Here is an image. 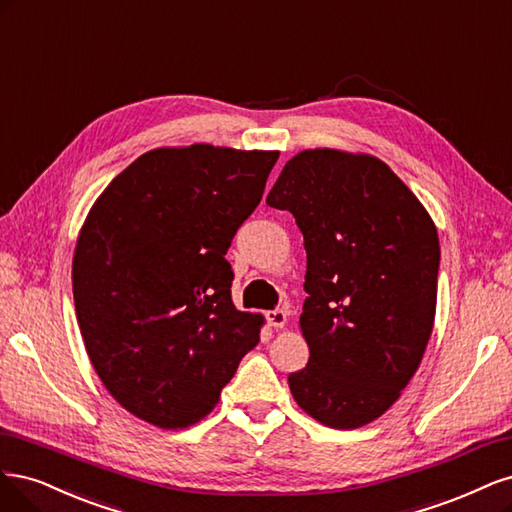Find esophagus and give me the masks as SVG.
I'll return each instance as SVG.
<instances>
[{
  "label": "esophagus",
  "instance_id": "esophagus-1",
  "mask_svg": "<svg viewBox=\"0 0 512 512\" xmlns=\"http://www.w3.org/2000/svg\"><path fill=\"white\" fill-rule=\"evenodd\" d=\"M266 319L272 327H283L287 323V312L280 310V308H274V310L266 312Z\"/></svg>",
  "mask_w": 512,
  "mask_h": 512
}]
</instances>
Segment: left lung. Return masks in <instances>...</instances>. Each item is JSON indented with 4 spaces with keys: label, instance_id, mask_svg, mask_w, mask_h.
I'll list each match as a JSON object with an SVG mask.
<instances>
[{
    "label": "left lung",
    "instance_id": "obj_1",
    "mask_svg": "<svg viewBox=\"0 0 512 512\" xmlns=\"http://www.w3.org/2000/svg\"><path fill=\"white\" fill-rule=\"evenodd\" d=\"M266 202L293 214L306 249L310 357L289 374L291 393L323 425L355 430L421 364L436 315V227L387 163L332 148L287 161Z\"/></svg>",
    "mask_w": 512,
    "mask_h": 512
}]
</instances>
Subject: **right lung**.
I'll list each match as a JSON object with an SVG mask.
<instances>
[{"label": "right lung", "mask_w": 512, "mask_h": 512, "mask_svg": "<svg viewBox=\"0 0 512 512\" xmlns=\"http://www.w3.org/2000/svg\"><path fill=\"white\" fill-rule=\"evenodd\" d=\"M276 151L157 148L125 168L80 229L74 306L95 372L123 408L176 430L219 402L259 342L225 259Z\"/></svg>", "instance_id": "1"}]
</instances>
